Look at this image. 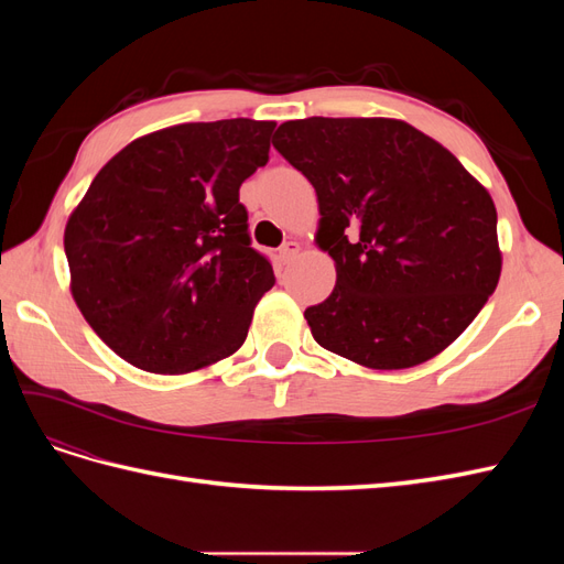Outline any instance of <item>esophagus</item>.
Instances as JSON below:
<instances>
[{
    "label": "esophagus",
    "mask_w": 564,
    "mask_h": 564,
    "mask_svg": "<svg viewBox=\"0 0 564 564\" xmlns=\"http://www.w3.org/2000/svg\"><path fill=\"white\" fill-rule=\"evenodd\" d=\"M301 251V247H299V242H286V245H282L280 247V261L282 263H289L292 259H296V253Z\"/></svg>",
    "instance_id": "esophagus-1"
}]
</instances>
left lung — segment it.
I'll return each instance as SVG.
<instances>
[{
	"instance_id": "left-lung-1",
	"label": "left lung",
	"mask_w": 564,
	"mask_h": 564,
	"mask_svg": "<svg viewBox=\"0 0 564 564\" xmlns=\"http://www.w3.org/2000/svg\"><path fill=\"white\" fill-rule=\"evenodd\" d=\"M272 145L319 202L334 292L305 308L322 348L406 369L456 340L501 275L497 209L447 148L386 117L284 122Z\"/></svg>"
}]
</instances>
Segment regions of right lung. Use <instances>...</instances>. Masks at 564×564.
<instances>
[{
  "label": "right lung",
  "mask_w": 564,
  "mask_h": 564,
  "mask_svg": "<svg viewBox=\"0 0 564 564\" xmlns=\"http://www.w3.org/2000/svg\"><path fill=\"white\" fill-rule=\"evenodd\" d=\"M272 129L237 117L143 135L67 220L77 308L129 365L185 373L245 344L275 272L251 247L240 185L265 166Z\"/></svg>",
  "instance_id": "obj_1"
}]
</instances>
